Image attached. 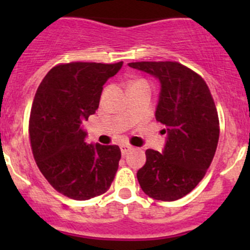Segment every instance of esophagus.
Here are the masks:
<instances>
[{"label": "esophagus", "mask_w": 250, "mask_h": 250, "mask_svg": "<svg viewBox=\"0 0 250 250\" xmlns=\"http://www.w3.org/2000/svg\"><path fill=\"white\" fill-rule=\"evenodd\" d=\"M120 148H121V153H122V155L125 156V153L128 152V151H129V150H132V146H129V145H125V144H122V145L120 146Z\"/></svg>", "instance_id": "obj_1"}]
</instances>
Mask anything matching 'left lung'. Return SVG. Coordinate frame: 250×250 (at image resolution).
Returning <instances> with one entry per match:
<instances>
[{
  "instance_id": "1",
  "label": "left lung",
  "mask_w": 250,
  "mask_h": 250,
  "mask_svg": "<svg viewBox=\"0 0 250 250\" xmlns=\"http://www.w3.org/2000/svg\"><path fill=\"white\" fill-rule=\"evenodd\" d=\"M161 83L156 120L167 132L163 152L146 150L138 170L140 188L157 201H176L190 193L206 175L219 141V117L206 81L178 62H129Z\"/></svg>"
}]
</instances>
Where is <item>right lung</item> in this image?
Segmentation results:
<instances>
[{
	"instance_id": "right-lung-1",
	"label": "right lung",
	"mask_w": 250,
	"mask_h": 250,
	"mask_svg": "<svg viewBox=\"0 0 250 250\" xmlns=\"http://www.w3.org/2000/svg\"><path fill=\"white\" fill-rule=\"evenodd\" d=\"M115 64L74 62L49 70L31 106L29 135L40 172L62 195L85 201L106 192L121 160L117 145L85 144L82 122L99 106Z\"/></svg>"
}]
</instances>
